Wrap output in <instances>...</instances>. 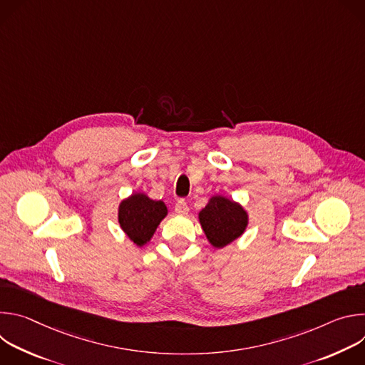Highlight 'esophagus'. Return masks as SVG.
I'll use <instances>...</instances> for the list:
<instances>
[{
    "mask_svg": "<svg viewBox=\"0 0 365 365\" xmlns=\"http://www.w3.org/2000/svg\"><path fill=\"white\" fill-rule=\"evenodd\" d=\"M175 212L178 215H186L189 212V206H187V203L183 199L178 200V203L175 205Z\"/></svg>",
    "mask_w": 365,
    "mask_h": 365,
    "instance_id": "1",
    "label": "esophagus"
}]
</instances>
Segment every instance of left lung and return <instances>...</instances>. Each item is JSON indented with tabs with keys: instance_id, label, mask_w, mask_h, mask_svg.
<instances>
[{
	"instance_id": "left-lung-1",
	"label": "left lung",
	"mask_w": 365,
	"mask_h": 365,
	"mask_svg": "<svg viewBox=\"0 0 365 365\" xmlns=\"http://www.w3.org/2000/svg\"><path fill=\"white\" fill-rule=\"evenodd\" d=\"M199 224L214 248H224L240 238L248 227L245 207L224 196L214 195L199 212Z\"/></svg>"
}]
</instances>
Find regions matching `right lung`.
Listing matches in <instances>:
<instances>
[{
	"label": "right lung",
	"instance_id": "1",
	"mask_svg": "<svg viewBox=\"0 0 365 365\" xmlns=\"http://www.w3.org/2000/svg\"><path fill=\"white\" fill-rule=\"evenodd\" d=\"M168 212L163 200H154L143 192H134L118 205V224L128 240L141 248L150 242Z\"/></svg>",
	"mask_w": 365,
	"mask_h": 365
}]
</instances>
